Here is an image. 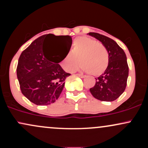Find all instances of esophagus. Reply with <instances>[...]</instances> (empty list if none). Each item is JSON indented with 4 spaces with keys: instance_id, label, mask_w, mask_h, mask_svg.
Segmentation results:
<instances>
[{
    "instance_id": "1",
    "label": "esophagus",
    "mask_w": 148,
    "mask_h": 148,
    "mask_svg": "<svg viewBox=\"0 0 148 148\" xmlns=\"http://www.w3.org/2000/svg\"><path fill=\"white\" fill-rule=\"evenodd\" d=\"M76 75H77L78 76H79V77H81V79H83V78L85 77L84 75H83V74H76Z\"/></svg>"
}]
</instances>
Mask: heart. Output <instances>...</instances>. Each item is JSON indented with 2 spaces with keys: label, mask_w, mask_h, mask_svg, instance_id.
Listing matches in <instances>:
<instances>
[{
  "label": "heart",
  "mask_w": 148,
  "mask_h": 148,
  "mask_svg": "<svg viewBox=\"0 0 148 148\" xmlns=\"http://www.w3.org/2000/svg\"><path fill=\"white\" fill-rule=\"evenodd\" d=\"M79 69L84 72H91L95 76L102 74L108 65V53L102 44L88 37H80L73 42L72 52H69L61 62L67 72H72L79 62Z\"/></svg>",
  "instance_id": "1"
}]
</instances>
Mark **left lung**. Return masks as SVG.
Wrapping results in <instances>:
<instances>
[{
    "mask_svg": "<svg viewBox=\"0 0 148 148\" xmlns=\"http://www.w3.org/2000/svg\"><path fill=\"white\" fill-rule=\"evenodd\" d=\"M88 35L98 40L108 53V65L104 73L96 79L95 85L90 89L92 95L100 101H113L125 91L129 76L127 56L123 49L109 37L97 33Z\"/></svg>",
    "mask_w": 148,
    "mask_h": 148,
    "instance_id": "1",
    "label": "left lung"
}]
</instances>
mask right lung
<instances>
[{"label": "right lung", "mask_w": 148, "mask_h": 148, "mask_svg": "<svg viewBox=\"0 0 148 148\" xmlns=\"http://www.w3.org/2000/svg\"><path fill=\"white\" fill-rule=\"evenodd\" d=\"M49 41L54 45L51 52L46 49ZM72 43L69 35L48 34L34 40L21 53L16 75L22 94L31 102L45 106L58 99L66 78L71 75L58 63L69 53Z\"/></svg>", "instance_id": "obj_1"}]
</instances>
